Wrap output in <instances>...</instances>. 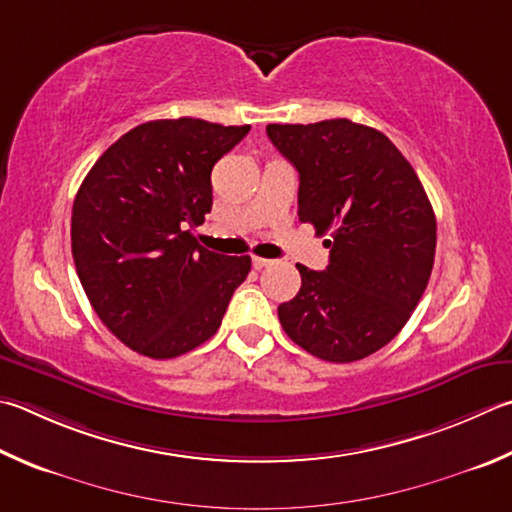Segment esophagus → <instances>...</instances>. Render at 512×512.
<instances>
[{
	"mask_svg": "<svg viewBox=\"0 0 512 512\" xmlns=\"http://www.w3.org/2000/svg\"><path fill=\"white\" fill-rule=\"evenodd\" d=\"M273 262H271V259H266V257H253V266L257 268V271H259V268H266V266H271Z\"/></svg>",
	"mask_w": 512,
	"mask_h": 512,
	"instance_id": "34e87169",
	"label": "esophagus"
}]
</instances>
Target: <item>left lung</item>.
<instances>
[{
    "label": "left lung",
    "instance_id": "obj_1",
    "mask_svg": "<svg viewBox=\"0 0 512 512\" xmlns=\"http://www.w3.org/2000/svg\"><path fill=\"white\" fill-rule=\"evenodd\" d=\"M300 174L297 215L329 232V266L297 264L302 286L277 315L295 345L329 362L385 347L430 282L436 219L414 167L374 127L347 118L268 125Z\"/></svg>",
    "mask_w": 512,
    "mask_h": 512
}]
</instances>
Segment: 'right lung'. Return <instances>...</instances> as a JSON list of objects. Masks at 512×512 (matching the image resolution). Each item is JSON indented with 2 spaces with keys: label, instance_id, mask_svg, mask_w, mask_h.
<instances>
[{
  "label": "right lung",
  "instance_id": "1",
  "mask_svg": "<svg viewBox=\"0 0 512 512\" xmlns=\"http://www.w3.org/2000/svg\"><path fill=\"white\" fill-rule=\"evenodd\" d=\"M250 125L201 118L129 129L82 181L71 253L102 324L141 356L165 360L215 336L250 257L199 246L212 208L210 172Z\"/></svg>",
  "mask_w": 512,
  "mask_h": 512
}]
</instances>
